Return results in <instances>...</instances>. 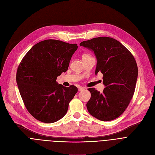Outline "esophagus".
Wrapping results in <instances>:
<instances>
[{"instance_id":"esophagus-1","label":"esophagus","mask_w":155,"mask_h":155,"mask_svg":"<svg viewBox=\"0 0 155 155\" xmlns=\"http://www.w3.org/2000/svg\"><path fill=\"white\" fill-rule=\"evenodd\" d=\"M84 89H85V88L82 87H78V91H82V90H84Z\"/></svg>"}]
</instances>
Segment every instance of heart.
<instances>
[{
  "label": "heart",
  "mask_w": 155,
  "mask_h": 155,
  "mask_svg": "<svg viewBox=\"0 0 155 155\" xmlns=\"http://www.w3.org/2000/svg\"><path fill=\"white\" fill-rule=\"evenodd\" d=\"M84 56H88V55L87 54H84V55H83V57H84Z\"/></svg>",
  "instance_id": "1"
}]
</instances>
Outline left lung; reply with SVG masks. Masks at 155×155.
Masks as SVG:
<instances>
[{
  "instance_id": "left-lung-1",
  "label": "left lung",
  "mask_w": 155,
  "mask_h": 155,
  "mask_svg": "<svg viewBox=\"0 0 155 155\" xmlns=\"http://www.w3.org/2000/svg\"><path fill=\"white\" fill-rule=\"evenodd\" d=\"M94 51L97 64L95 75H104L103 93L94 88L88 90L91 98L87 104L90 114L101 121H111L125 111L135 92L138 67L130 51L118 40L101 37L80 44Z\"/></svg>"
}]
</instances>
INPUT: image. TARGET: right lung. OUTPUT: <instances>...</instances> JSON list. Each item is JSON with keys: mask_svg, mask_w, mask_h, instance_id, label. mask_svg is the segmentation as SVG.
<instances>
[{"mask_svg": "<svg viewBox=\"0 0 155 155\" xmlns=\"http://www.w3.org/2000/svg\"><path fill=\"white\" fill-rule=\"evenodd\" d=\"M78 48L57 40H45L34 45L20 62L16 80L24 105L35 119L46 123L63 118L78 88L56 81L68 70Z\"/></svg>", "mask_w": 155, "mask_h": 155, "instance_id": "add662e5", "label": "right lung"}]
</instances>
